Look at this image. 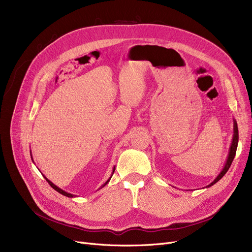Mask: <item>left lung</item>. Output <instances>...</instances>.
<instances>
[{"mask_svg":"<svg viewBox=\"0 0 252 252\" xmlns=\"http://www.w3.org/2000/svg\"><path fill=\"white\" fill-rule=\"evenodd\" d=\"M234 122V134H233V139H232V143H231V146H230V150H229V155H228V158H227V161L226 163H224L223 165V168L221 169L220 173L218 175V177L211 182L208 186H206V188H209L210 186H213V185H215L216 183H218L224 175H226L227 171L229 170L232 162H233V159L234 157L236 155V150H237V146H238V140H239V135H238V126H237V122L235 121V119H233Z\"/></svg>","mask_w":252,"mask_h":252,"instance_id":"1","label":"left lung"}]
</instances>
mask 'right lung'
<instances>
[{
  "label": "right lung",
  "instance_id": "1",
  "mask_svg": "<svg viewBox=\"0 0 252 252\" xmlns=\"http://www.w3.org/2000/svg\"><path fill=\"white\" fill-rule=\"evenodd\" d=\"M31 156H32V153H31ZM33 161V160H32ZM114 170H115V166L113 167V170H112V175H113V173H114ZM112 175L110 176V178L107 180V181H106L105 183H104V185H102V186L99 188V190L100 189H102L104 186H106V185H107L108 183H109V181H110V179H111V177H112ZM45 177V176H44ZM45 179H46V181L49 183V185H50V186L53 188V189H54V190H56L57 192H59L60 194H62V195H64V196H66V197H69V198H72V197H75V195H73V194H70V193H67V192H65L64 190H62V189H60L59 187H57L56 186V185H54V184H53L50 180H48L46 177H45Z\"/></svg>",
  "mask_w": 252,
  "mask_h": 252
}]
</instances>
